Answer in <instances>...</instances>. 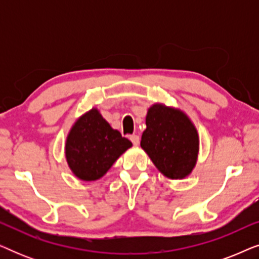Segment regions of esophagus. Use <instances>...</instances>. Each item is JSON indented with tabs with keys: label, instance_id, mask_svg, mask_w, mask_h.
<instances>
[{
	"label": "esophagus",
	"instance_id": "esophagus-1",
	"mask_svg": "<svg viewBox=\"0 0 259 259\" xmlns=\"http://www.w3.org/2000/svg\"><path fill=\"white\" fill-rule=\"evenodd\" d=\"M130 139L133 143V145H139V143H140V138H139V136H137V134H133V136H131Z\"/></svg>",
	"mask_w": 259,
	"mask_h": 259
}]
</instances>
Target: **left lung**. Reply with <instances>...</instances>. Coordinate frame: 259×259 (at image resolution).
Listing matches in <instances>:
<instances>
[{"mask_svg": "<svg viewBox=\"0 0 259 259\" xmlns=\"http://www.w3.org/2000/svg\"><path fill=\"white\" fill-rule=\"evenodd\" d=\"M140 146L165 177L183 179L196 166L199 138L185 113L155 104L148 108Z\"/></svg>", "mask_w": 259, "mask_h": 259, "instance_id": "8db88e82", "label": "left lung"}]
</instances>
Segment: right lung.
<instances>
[{"label": "right lung", "mask_w": 259, "mask_h": 259, "mask_svg": "<svg viewBox=\"0 0 259 259\" xmlns=\"http://www.w3.org/2000/svg\"><path fill=\"white\" fill-rule=\"evenodd\" d=\"M132 146L119 131L113 130L97 108L74 123L66 140V159L77 178L92 182L101 178L116 159Z\"/></svg>", "instance_id": "add662e5"}]
</instances>
